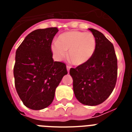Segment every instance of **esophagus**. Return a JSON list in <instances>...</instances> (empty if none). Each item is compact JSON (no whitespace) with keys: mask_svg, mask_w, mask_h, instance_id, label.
Here are the masks:
<instances>
[{"mask_svg":"<svg viewBox=\"0 0 132 132\" xmlns=\"http://www.w3.org/2000/svg\"><path fill=\"white\" fill-rule=\"evenodd\" d=\"M66 68H67V71H68V72H69V70H70V66H66Z\"/></svg>","mask_w":132,"mask_h":132,"instance_id":"34e87169","label":"esophagus"}]
</instances>
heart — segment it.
<instances>
[{
  "label": "heart",
  "mask_w": 132,
  "mask_h": 132,
  "mask_svg": "<svg viewBox=\"0 0 132 132\" xmlns=\"http://www.w3.org/2000/svg\"><path fill=\"white\" fill-rule=\"evenodd\" d=\"M55 57L60 60L67 55L75 66H81L92 58L96 48V39L90 32L69 31L60 34L57 41L52 43Z\"/></svg>",
  "instance_id": "heart-1"
}]
</instances>
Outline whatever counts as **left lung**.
Returning <instances> with one entry per match:
<instances>
[{
	"instance_id": "8db88e82",
	"label": "left lung",
	"mask_w": 132,
	"mask_h": 132,
	"mask_svg": "<svg viewBox=\"0 0 132 132\" xmlns=\"http://www.w3.org/2000/svg\"><path fill=\"white\" fill-rule=\"evenodd\" d=\"M89 30L96 39L94 55L84 65L70 68V75L77 99L84 105L94 106L102 103L112 92L118 66L113 44L100 31Z\"/></svg>"
}]
</instances>
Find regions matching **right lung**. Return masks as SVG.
<instances>
[{"label":"right lung","mask_w":132,"mask_h":132,"mask_svg":"<svg viewBox=\"0 0 132 132\" xmlns=\"http://www.w3.org/2000/svg\"><path fill=\"white\" fill-rule=\"evenodd\" d=\"M58 31L57 27L35 30L15 52V89L23 104L31 110H42L51 104L56 88L68 73L66 64L52 57L51 46Z\"/></svg>","instance_id":"add662e5"}]
</instances>
